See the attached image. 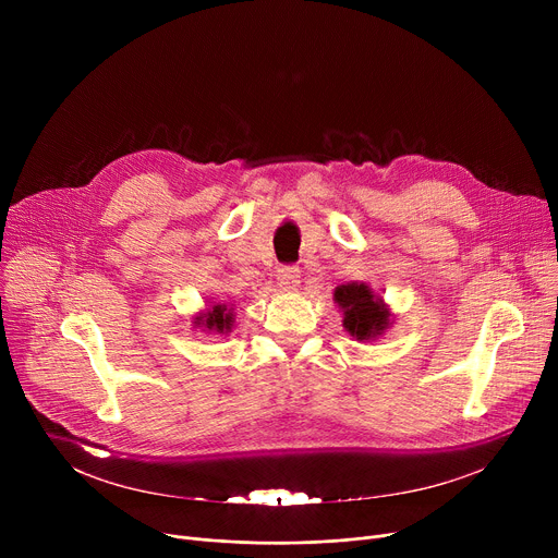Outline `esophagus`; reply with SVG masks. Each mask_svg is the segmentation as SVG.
Segmentation results:
<instances>
[{"label": "esophagus", "mask_w": 558, "mask_h": 558, "mask_svg": "<svg viewBox=\"0 0 558 558\" xmlns=\"http://www.w3.org/2000/svg\"><path fill=\"white\" fill-rule=\"evenodd\" d=\"M278 284L282 291H294L301 284V271L296 267H280L278 269Z\"/></svg>", "instance_id": "obj_1"}]
</instances>
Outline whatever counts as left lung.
Segmentation results:
<instances>
[{
  "label": "left lung",
  "mask_w": 558,
  "mask_h": 558,
  "mask_svg": "<svg viewBox=\"0 0 558 558\" xmlns=\"http://www.w3.org/2000/svg\"><path fill=\"white\" fill-rule=\"evenodd\" d=\"M335 303L343 312V328L357 341H371L391 326V312L364 282H348L335 289Z\"/></svg>",
  "instance_id": "1"
}]
</instances>
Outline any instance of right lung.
<instances>
[{"label": "right lung", "instance_id": "add662e5", "mask_svg": "<svg viewBox=\"0 0 558 558\" xmlns=\"http://www.w3.org/2000/svg\"><path fill=\"white\" fill-rule=\"evenodd\" d=\"M194 326L203 328V330H210V332H230L232 328V312L226 305H213L208 312H201L194 318Z\"/></svg>", "mask_w": 558, "mask_h": 558}]
</instances>
